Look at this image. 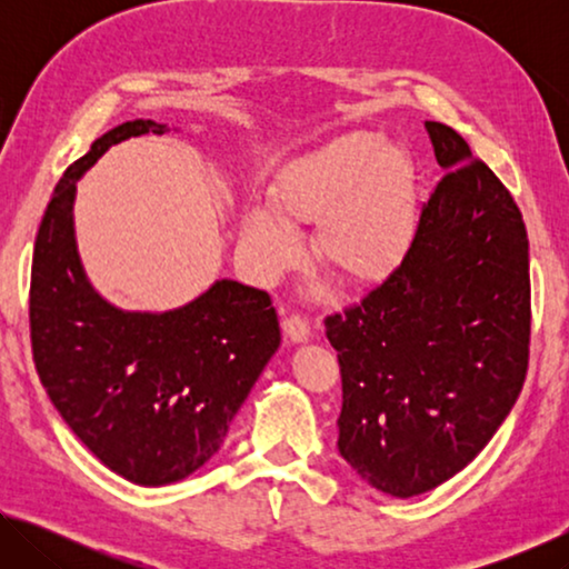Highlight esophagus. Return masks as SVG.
<instances>
[{
  "label": "esophagus",
  "instance_id": "34e87169",
  "mask_svg": "<svg viewBox=\"0 0 569 569\" xmlns=\"http://www.w3.org/2000/svg\"><path fill=\"white\" fill-rule=\"evenodd\" d=\"M283 336L286 341L291 343H306L311 339V326H308V321L301 319V316H288L283 321Z\"/></svg>",
  "mask_w": 569,
  "mask_h": 569
}]
</instances>
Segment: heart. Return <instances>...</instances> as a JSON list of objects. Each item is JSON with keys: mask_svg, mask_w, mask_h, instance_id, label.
<instances>
[{"mask_svg": "<svg viewBox=\"0 0 569 569\" xmlns=\"http://www.w3.org/2000/svg\"><path fill=\"white\" fill-rule=\"evenodd\" d=\"M273 204L248 206L240 250L250 276L268 283L298 258L293 223L319 218L316 250L351 283H379L403 263L417 228L411 160L381 132H349L278 172Z\"/></svg>", "mask_w": 569, "mask_h": 569, "instance_id": "1", "label": "heart"}]
</instances>
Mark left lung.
I'll return each mask as SVG.
<instances>
[{"label":"left lung","mask_w":569,"mask_h":569,"mask_svg":"<svg viewBox=\"0 0 569 569\" xmlns=\"http://www.w3.org/2000/svg\"><path fill=\"white\" fill-rule=\"evenodd\" d=\"M423 128L447 172L407 258L323 321L341 366V457L399 499L455 477L502 427L525 383L532 321L515 198L457 130Z\"/></svg>","instance_id":"left-lung-1"}]
</instances>
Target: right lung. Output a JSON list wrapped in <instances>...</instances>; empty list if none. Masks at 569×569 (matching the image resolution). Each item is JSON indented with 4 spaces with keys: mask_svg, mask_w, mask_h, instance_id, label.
Instances as JSON below:
<instances>
[{
    "mask_svg": "<svg viewBox=\"0 0 569 569\" xmlns=\"http://www.w3.org/2000/svg\"><path fill=\"white\" fill-rule=\"evenodd\" d=\"M148 132L168 124H118L57 182L34 240L30 333L37 373L67 427L114 475L160 487L220 449L281 329L271 296L228 278L162 313L122 311L94 291L74 240L77 180L112 146Z\"/></svg>",
    "mask_w": 569,
    "mask_h": 569,
    "instance_id": "obj_1",
    "label": "right lung"
}]
</instances>
